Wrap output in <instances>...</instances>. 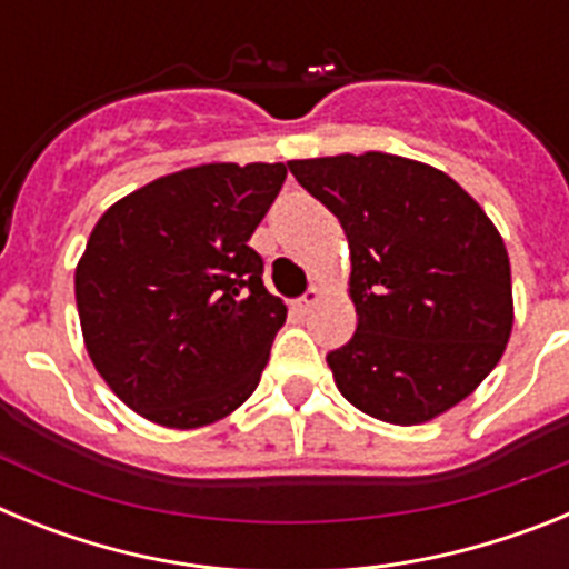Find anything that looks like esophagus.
Here are the masks:
<instances>
[{
	"instance_id": "esophagus-1",
	"label": "esophagus",
	"mask_w": 569,
	"mask_h": 569,
	"mask_svg": "<svg viewBox=\"0 0 569 569\" xmlns=\"http://www.w3.org/2000/svg\"><path fill=\"white\" fill-rule=\"evenodd\" d=\"M319 296H321L319 288H310L308 293L299 296V299H296V310H299V313H308V310L313 308L316 301H319Z\"/></svg>"
}]
</instances>
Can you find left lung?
<instances>
[{"instance_id":"left-lung-1","label":"left lung","mask_w":569,"mask_h":569,"mask_svg":"<svg viewBox=\"0 0 569 569\" xmlns=\"http://www.w3.org/2000/svg\"><path fill=\"white\" fill-rule=\"evenodd\" d=\"M350 244L356 333L328 353L350 405L421 425L459 405L499 365L512 330L510 259L472 196L393 153L288 162Z\"/></svg>"}]
</instances>
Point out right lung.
<instances>
[{"label": "right lung", "instance_id": "add662e5", "mask_svg": "<svg viewBox=\"0 0 569 569\" xmlns=\"http://www.w3.org/2000/svg\"><path fill=\"white\" fill-rule=\"evenodd\" d=\"M276 164H199L124 196L77 268L88 353L130 410L190 430L233 413L288 319L248 244L284 184Z\"/></svg>", "mask_w": 569, "mask_h": 569}]
</instances>
